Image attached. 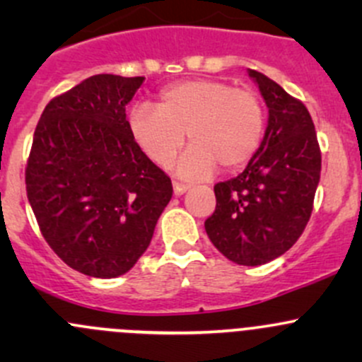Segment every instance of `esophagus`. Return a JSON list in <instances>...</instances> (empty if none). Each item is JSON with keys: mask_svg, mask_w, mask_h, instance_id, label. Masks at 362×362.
I'll use <instances>...</instances> for the list:
<instances>
[{"mask_svg": "<svg viewBox=\"0 0 362 362\" xmlns=\"http://www.w3.org/2000/svg\"><path fill=\"white\" fill-rule=\"evenodd\" d=\"M189 189H191V185H187V184H180V182H175L173 184L175 196H182L185 191H189Z\"/></svg>", "mask_w": 362, "mask_h": 362, "instance_id": "34e87169", "label": "esophagus"}]
</instances>
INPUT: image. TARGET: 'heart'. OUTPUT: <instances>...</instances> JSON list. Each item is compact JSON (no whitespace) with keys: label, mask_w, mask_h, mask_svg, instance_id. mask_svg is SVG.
Masks as SVG:
<instances>
[{"label":"heart","mask_w":362,"mask_h":362,"mask_svg":"<svg viewBox=\"0 0 362 362\" xmlns=\"http://www.w3.org/2000/svg\"><path fill=\"white\" fill-rule=\"evenodd\" d=\"M266 113L257 93L224 80L192 78L159 93L158 107L140 103L129 113V133L141 152L168 166L189 144L177 171L184 178L229 173L245 166L261 147Z\"/></svg>","instance_id":"heart-1"}]
</instances>
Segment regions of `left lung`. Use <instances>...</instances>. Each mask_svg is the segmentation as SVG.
<instances>
[{"mask_svg":"<svg viewBox=\"0 0 362 362\" xmlns=\"http://www.w3.org/2000/svg\"><path fill=\"white\" fill-rule=\"evenodd\" d=\"M269 110L268 127L243 173L215 184L208 238L229 261L259 266L298 242L313 210L320 147L305 105L262 73L249 69Z\"/></svg>","mask_w":362,"mask_h":362,"instance_id":"left-lung-1","label":"left lung"}]
</instances>
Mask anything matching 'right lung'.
<instances>
[{
  "mask_svg": "<svg viewBox=\"0 0 362 362\" xmlns=\"http://www.w3.org/2000/svg\"><path fill=\"white\" fill-rule=\"evenodd\" d=\"M141 83L144 76L94 75L52 98L25 166L45 242L96 279L133 268L173 194L170 177L131 138L126 107Z\"/></svg>",
  "mask_w": 362,
  "mask_h": 362,
  "instance_id": "right-lung-1",
  "label": "right lung"
}]
</instances>
